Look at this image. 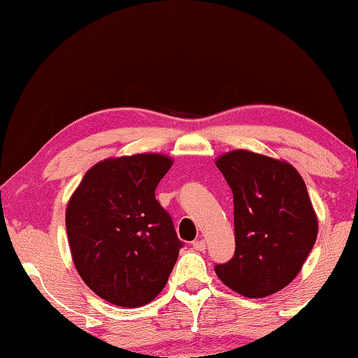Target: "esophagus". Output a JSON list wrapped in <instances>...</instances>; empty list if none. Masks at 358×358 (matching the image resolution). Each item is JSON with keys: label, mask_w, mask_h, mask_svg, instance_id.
I'll return each instance as SVG.
<instances>
[{"label": "esophagus", "mask_w": 358, "mask_h": 358, "mask_svg": "<svg viewBox=\"0 0 358 358\" xmlns=\"http://www.w3.org/2000/svg\"><path fill=\"white\" fill-rule=\"evenodd\" d=\"M192 248L195 251H205V248H207V244H205L203 239H197V241L192 243Z\"/></svg>", "instance_id": "obj_1"}]
</instances>
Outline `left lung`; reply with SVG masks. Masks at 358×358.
<instances>
[{"mask_svg": "<svg viewBox=\"0 0 358 358\" xmlns=\"http://www.w3.org/2000/svg\"><path fill=\"white\" fill-rule=\"evenodd\" d=\"M233 190L231 261L215 266L224 285L248 298L285 288L301 271L317 236L306 184L290 163L248 150L215 161Z\"/></svg>", "mask_w": 358, "mask_h": 358, "instance_id": "obj_1", "label": "left lung"}]
</instances>
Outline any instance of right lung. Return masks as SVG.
<instances>
[{
    "label": "right lung",
    "instance_id": "right-lung-1",
    "mask_svg": "<svg viewBox=\"0 0 358 358\" xmlns=\"http://www.w3.org/2000/svg\"><path fill=\"white\" fill-rule=\"evenodd\" d=\"M173 166L159 153L107 158L92 166L68 200L71 257L83 282L117 306L155 300L168 282L182 241L155 197Z\"/></svg>",
    "mask_w": 358,
    "mask_h": 358
}]
</instances>
